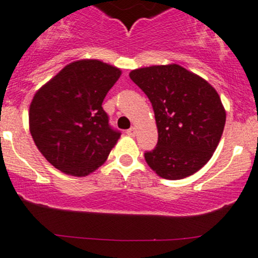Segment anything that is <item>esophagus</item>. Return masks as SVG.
Wrapping results in <instances>:
<instances>
[{"label":"esophagus","instance_id":"1","mask_svg":"<svg viewBox=\"0 0 258 258\" xmlns=\"http://www.w3.org/2000/svg\"><path fill=\"white\" fill-rule=\"evenodd\" d=\"M127 135H128V136L135 137V136H136V128H135V127H131V128H128V130H127Z\"/></svg>","mask_w":258,"mask_h":258}]
</instances>
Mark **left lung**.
Masks as SVG:
<instances>
[{"mask_svg": "<svg viewBox=\"0 0 258 258\" xmlns=\"http://www.w3.org/2000/svg\"><path fill=\"white\" fill-rule=\"evenodd\" d=\"M150 99L158 142L145 159L164 179L178 180L204 167L218 147L226 112L215 89L177 64L153 65L130 73Z\"/></svg>", "mask_w": 258, "mask_h": 258, "instance_id": "1", "label": "left lung"}]
</instances>
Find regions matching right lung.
I'll list each match as a JSON object with an SVG mask.
<instances>
[{
    "mask_svg": "<svg viewBox=\"0 0 258 258\" xmlns=\"http://www.w3.org/2000/svg\"><path fill=\"white\" fill-rule=\"evenodd\" d=\"M120 75L118 68L84 59L63 68L34 95L29 131L56 169L85 177L106 161L121 132L110 126L102 101Z\"/></svg>",
    "mask_w": 258,
    "mask_h": 258,
    "instance_id": "add662e5",
    "label": "right lung"
}]
</instances>
